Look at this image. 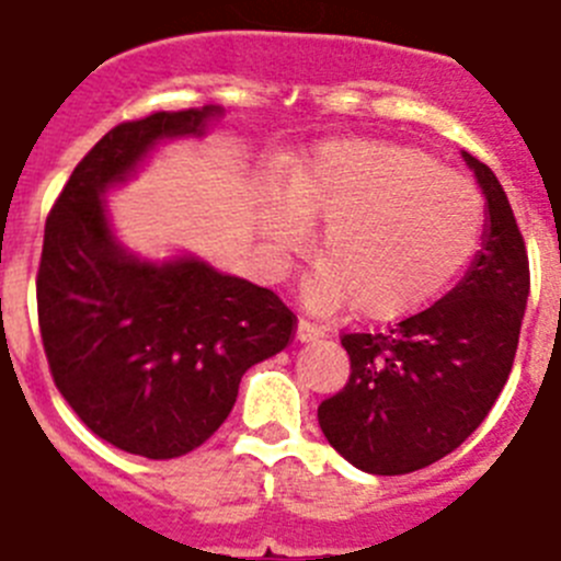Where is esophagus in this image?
<instances>
[{"label": "esophagus", "mask_w": 561, "mask_h": 561, "mask_svg": "<svg viewBox=\"0 0 561 561\" xmlns=\"http://www.w3.org/2000/svg\"><path fill=\"white\" fill-rule=\"evenodd\" d=\"M295 335H298V341H318V337L323 335V330L318 327V323L307 321V318H300L298 332H295Z\"/></svg>", "instance_id": "obj_1"}]
</instances>
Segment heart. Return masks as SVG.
<instances>
[{"label":"heart","instance_id":"1","mask_svg":"<svg viewBox=\"0 0 561 561\" xmlns=\"http://www.w3.org/2000/svg\"><path fill=\"white\" fill-rule=\"evenodd\" d=\"M291 199L263 217L275 252H304L309 217L323 220L312 300L355 304L369 321H396L442 295L473 257L484 226L470 180L427 151L381 140L321 146L298 171Z\"/></svg>","mask_w":561,"mask_h":561}]
</instances>
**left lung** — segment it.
<instances>
[{"label":"left lung","instance_id":"obj_1","mask_svg":"<svg viewBox=\"0 0 561 561\" xmlns=\"http://www.w3.org/2000/svg\"><path fill=\"white\" fill-rule=\"evenodd\" d=\"M488 197V234L447 298L387 332H344L350 381L318 407L327 442L364 473L401 476L453 453L513 369L530 266L496 174L465 151Z\"/></svg>","mask_w":561,"mask_h":561}]
</instances>
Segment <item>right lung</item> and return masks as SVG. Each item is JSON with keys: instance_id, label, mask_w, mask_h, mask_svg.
Segmentation results:
<instances>
[{"instance_id": "add662e5", "label": "right lung", "mask_w": 561, "mask_h": 561, "mask_svg": "<svg viewBox=\"0 0 561 561\" xmlns=\"http://www.w3.org/2000/svg\"><path fill=\"white\" fill-rule=\"evenodd\" d=\"M215 114V105L154 111L114 125L45 220L36 312L54 383L91 433L154 461L215 436L243 373L298 330L272 289L201 261L151 266L111 238L100 194L157 140L203 134Z\"/></svg>"}]
</instances>
